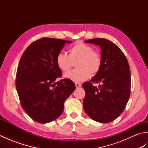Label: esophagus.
<instances>
[{"label": "esophagus", "instance_id": "34e87169", "mask_svg": "<svg viewBox=\"0 0 148 148\" xmlns=\"http://www.w3.org/2000/svg\"><path fill=\"white\" fill-rule=\"evenodd\" d=\"M75 86H76V88H79V87H81V84H80V83H75Z\"/></svg>", "mask_w": 148, "mask_h": 148}]
</instances>
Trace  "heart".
Listing matches in <instances>:
<instances>
[{"instance_id": "1", "label": "heart", "mask_w": 148, "mask_h": 148, "mask_svg": "<svg viewBox=\"0 0 148 148\" xmlns=\"http://www.w3.org/2000/svg\"><path fill=\"white\" fill-rule=\"evenodd\" d=\"M56 64L64 72L69 71L76 62L77 68L66 72L64 77L75 83L82 82L100 71L102 64L100 53L93 50L90 45L81 41L77 42L69 50V55L60 53L56 56Z\"/></svg>"}]
</instances>
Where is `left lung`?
<instances>
[{"label": "left lung", "mask_w": 148, "mask_h": 148, "mask_svg": "<svg viewBox=\"0 0 148 148\" xmlns=\"http://www.w3.org/2000/svg\"><path fill=\"white\" fill-rule=\"evenodd\" d=\"M101 49L102 64L90 81L83 84L84 111L93 120L106 123L123 111L130 95V70L126 56L114 43L103 38L85 40ZM93 83H100L99 88Z\"/></svg>", "instance_id": "8db88e82"}]
</instances>
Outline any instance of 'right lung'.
I'll return each instance as SVG.
<instances>
[{
  "label": "right lung",
  "instance_id": "1",
  "mask_svg": "<svg viewBox=\"0 0 148 148\" xmlns=\"http://www.w3.org/2000/svg\"><path fill=\"white\" fill-rule=\"evenodd\" d=\"M70 40L43 37L31 43L22 55L16 77V87L23 110L33 120L46 123L58 118L64 103L76 89L68 79L56 82L62 71L56 59Z\"/></svg>",
  "mask_w": 148,
  "mask_h": 148
}]
</instances>
